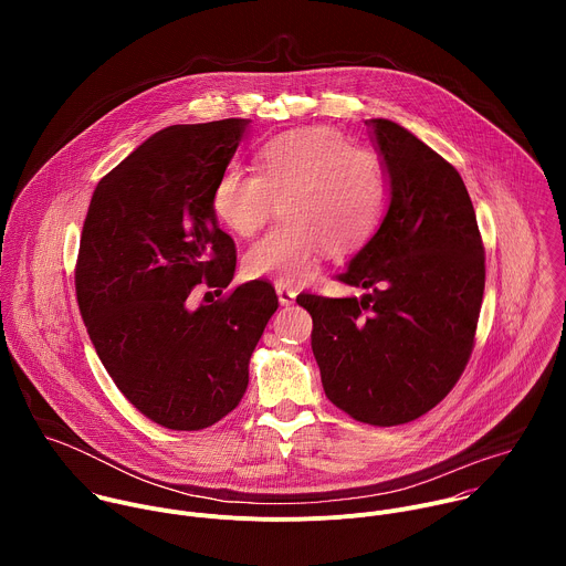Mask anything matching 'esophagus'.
I'll return each mask as SVG.
<instances>
[{
	"instance_id": "obj_1",
	"label": "esophagus",
	"mask_w": 566,
	"mask_h": 566,
	"mask_svg": "<svg viewBox=\"0 0 566 566\" xmlns=\"http://www.w3.org/2000/svg\"><path fill=\"white\" fill-rule=\"evenodd\" d=\"M275 291H277V300H280V304L282 306H291L293 302H295V291L291 289V286H286V284H275Z\"/></svg>"
}]
</instances>
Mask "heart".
<instances>
[{
  "mask_svg": "<svg viewBox=\"0 0 566 566\" xmlns=\"http://www.w3.org/2000/svg\"><path fill=\"white\" fill-rule=\"evenodd\" d=\"M255 172L228 166L212 190L217 219L253 237L280 210L284 219L247 253L253 277L300 284L322 253L347 255L376 232L389 201L378 151L327 125L273 136L255 151Z\"/></svg>",
  "mask_w": 566,
  "mask_h": 566,
  "instance_id": "heart-1",
  "label": "heart"
}]
</instances>
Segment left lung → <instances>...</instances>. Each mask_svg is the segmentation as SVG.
I'll list each match as a JSON object with an SVG mask.
<instances>
[{"label":"left lung","mask_w":566,"mask_h":566,"mask_svg":"<svg viewBox=\"0 0 566 566\" xmlns=\"http://www.w3.org/2000/svg\"><path fill=\"white\" fill-rule=\"evenodd\" d=\"M389 179L376 234L338 275L363 297L297 295L336 408L369 426L410 423L463 374L486 284V255L459 172L412 132L367 120Z\"/></svg>","instance_id":"1"}]
</instances>
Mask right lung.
Listing matches in <instances>:
<instances>
[{
    "label": "right lung",
    "instance_id": "right-lung-1",
    "mask_svg": "<svg viewBox=\"0 0 566 566\" xmlns=\"http://www.w3.org/2000/svg\"><path fill=\"white\" fill-rule=\"evenodd\" d=\"M249 123L149 136L101 179L80 237L75 295L96 354L132 406L168 430L210 428L239 406L277 311L264 280L197 310L187 300L197 283L221 294L232 282L237 251L212 190Z\"/></svg>",
    "mask_w": 566,
    "mask_h": 566
}]
</instances>
